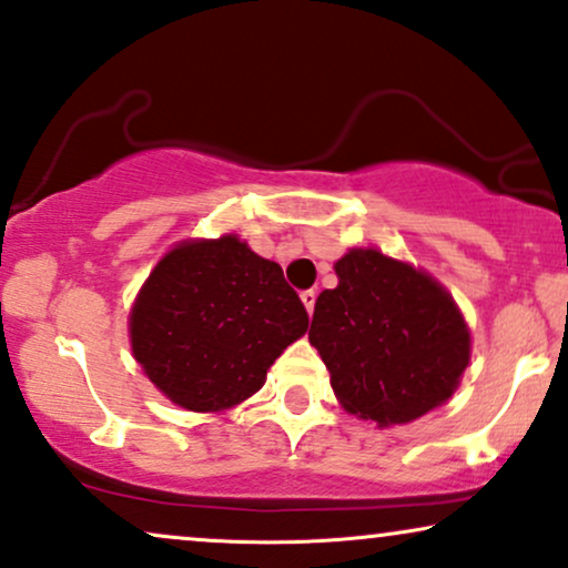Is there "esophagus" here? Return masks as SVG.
Listing matches in <instances>:
<instances>
[{
    "mask_svg": "<svg viewBox=\"0 0 568 568\" xmlns=\"http://www.w3.org/2000/svg\"><path fill=\"white\" fill-rule=\"evenodd\" d=\"M315 297H318V294H315L313 290H307V292H302L300 294V300H302V305H305V311L313 315V311H315Z\"/></svg>",
    "mask_w": 568,
    "mask_h": 568,
    "instance_id": "1",
    "label": "esophagus"
}]
</instances>
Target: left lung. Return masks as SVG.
Here are the masks:
<instances>
[{
	"label": "left lung",
	"mask_w": 568,
	"mask_h": 568,
	"mask_svg": "<svg viewBox=\"0 0 568 568\" xmlns=\"http://www.w3.org/2000/svg\"><path fill=\"white\" fill-rule=\"evenodd\" d=\"M334 271L338 284L315 300L307 338L338 404L392 428L452 399L473 336L446 286L375 247H352Z\"/></svg>",
	"instance_id": "1"
}]
</instances>
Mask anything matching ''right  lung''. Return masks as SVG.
I'll use <instances>...</instances> for the list:
<instances>
[{"label": "right lung", "instance_id": "obj_1", "mask_svg": "<svg viewBox=\"0 0 568 568\" xmlns=\"http://www.w3.org/2000/svg\"><path fill=\"white\" fill-rule=\"evenodd\" d=\"M307 323L282 266L237 234H221L182 240L161 255L132 302L128 331L132 357L169 402L224 412L261 392Z\"/></svg>", "mask_w": 568, "mask_h": 568}]
</instances>
